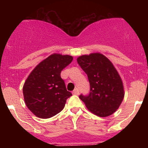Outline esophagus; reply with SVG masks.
<instances>
[{
	"instance_id": "esophagus-1",
	"label": "esophagus",
	"mask_w": 148,
	"mask_h": 148,
	"mask_svg": "<svg viewBox=\"0 0 148 148\" xmlns=\"http://www.w3.org/2000/svg\"><path fill=\"white\" fill-rule=\"evenodd\" d=\"M73 94H74V95H78L79 94V90L78 88H75L73 91Z\"/></svg>"
}]
</instances>
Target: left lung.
Segmentation results:
<instances>
[{
    "instance_id": "left-lung-1",
    "label": "left lung",
    "mask_w": 148,
    "mask_h": 148,
    "mask_svg": "<svg viewBox=\"0 0 148 148\" xmlns=\"http://www.w3.org/2000/svg\"><path fill=\"white\" fill-rule=\"evenodd\" d=\"M77 61L87 75L90 86V93L80 95V99L96 116L112 115L125 96L122 81L112 62L99 53L81 56Z\"/></svg>"
}]
</instances>
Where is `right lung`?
Wrapping results in <instances>:
<instances>
[{
  "label": "right lung",
  "mask_w": 148,
  "mask_h": 148,
  "mask_svg": "<svg viewBox=\"0 0 148 148\" xmlns=\"http://www.w3.org/2000/svg\"><path fill=\"white\" fill-rule=\"evenodd\" d=\"M73 58L54 53L40 62L31 72L23 87L26 105L35 116L48 119L60 113L72 93L66 90L61 72Z\"/></svg>",
  "instance_id": "add662e5"
}]
</instances>
